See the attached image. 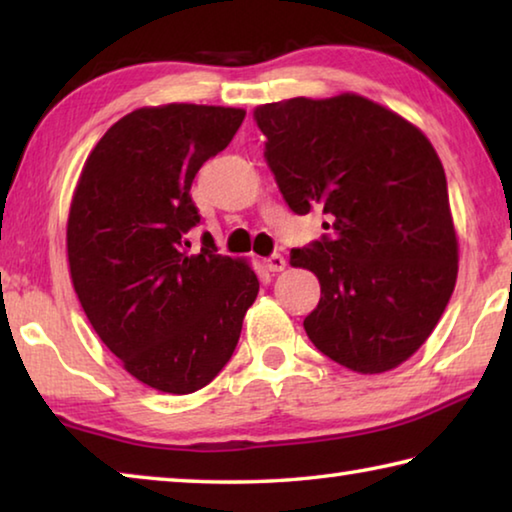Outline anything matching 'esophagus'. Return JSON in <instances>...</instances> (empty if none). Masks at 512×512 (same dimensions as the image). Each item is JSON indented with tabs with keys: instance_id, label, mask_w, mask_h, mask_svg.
<instances>
[{
	"instance_id": "34e87169",
	"label": "esophagus",
	"mask_w": 512,
	"mask_h": 512,
	"mask_svg": "<svg viewBox=\"0 0 512 512\" xmlns=\"http://www.w3.org/2000/svg\"><path fill=\"white\" fill-rule=\"evenodd\" d=\"M264 266L271 273H280V271H284V266H287V259H284L280 253H273L271 257L264 259Z\"/></svg>"
}]
</instances>
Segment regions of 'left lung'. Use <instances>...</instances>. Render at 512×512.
Returning <instances> with one entry per match:
<instances>
[{
  "mask_svg": "<svg viewBox=\"0 0 512 512\" xmlns=\"http://www.w3.org/2000/svg\"><path fill=\"white\" fill-rule=\"evenodd\" d=\"M264 158L296 214L323 210L332 230L291 250L320 282L305 318L316 348L375 375L429 339L452 298L458 241L447 178L409 121L359 94L257 106Z\"/></svg>",
  "mask_w": 512,
  "mask_h": 512,
  "instance_id": "8db88e82",
  "label": "left lung"
}]
</instances>
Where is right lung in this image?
I'll return each mask as SVG.
<instances>
[{
    "mask_svg": "<svg viewBox=\"0 0 512 512\" xmlns=\"http://www.w3.org/2000/svg\"><path fill=\"white\" fill-rule=\"evenodd\" d=\"M239 108L169 103L119 119L94 146L69 207L67 257L85 316L142 384L187 395L237 348L259 291L253 268L216 253L192 201L198 169L239 131Z\"/></svg>",
    "mask_w": 512,
    "mask_h": 512,
    "instance_id": "add662e5",
    "label": "right lung"
}]
</instances>
